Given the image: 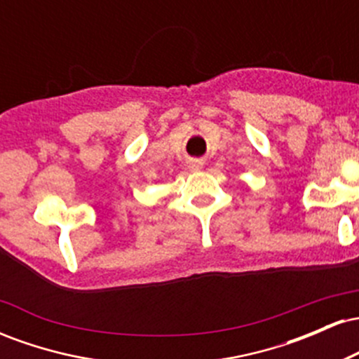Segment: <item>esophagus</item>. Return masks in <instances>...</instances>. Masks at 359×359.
<instances>
[{
    "instance_id": "34e87169",
    "label": "esophagus",
    "mask_w": 359,
    "mask_h": 359,
    "mask_svg": "<svg viewBox=\"0 0 359 359\" xmlns=\"http://www.w3.org/2000/svg\"><path fill=\"white\" fill-rule=\"evenodd\" d=\"M203 160H191V163H189V168H191V170H201V168H203Z\"/></svg>"
}]
</instances>
